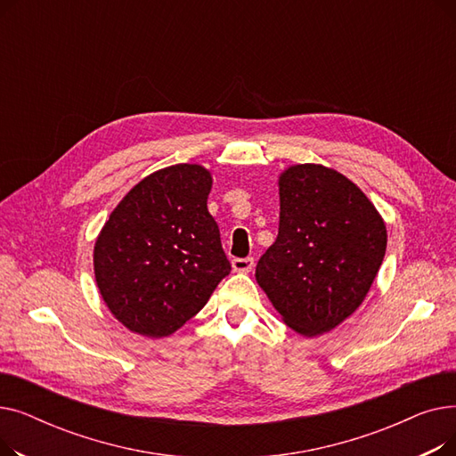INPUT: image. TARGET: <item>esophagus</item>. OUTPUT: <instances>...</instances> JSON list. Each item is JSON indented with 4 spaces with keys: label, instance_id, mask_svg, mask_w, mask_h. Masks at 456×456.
<instances>
[{
    "label": "esophagus",
    "instance_id": "34e87169",
    "mask_svg": "<svg viewBox=\"0 0 456 456\" xmlns=\"http://www.w3.org/2000/svg\"><path fill=\"white\" fill-rule=\"evenodd\" d=\"M253 265H255L253 258H234L231 262L232 272L236 273H249L253 270Z\"/></svg>",
    "mask_w": 456,
    "mask_h": 456
}]
</instances>
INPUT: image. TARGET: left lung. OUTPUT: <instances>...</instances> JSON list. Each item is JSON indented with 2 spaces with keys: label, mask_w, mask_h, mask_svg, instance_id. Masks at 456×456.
<instances>
[{
  "label": "left lung",
  "mask_w": 456,
  "mask_h": 456,
  "mask_svg": "<svg viewBox=\"0 0 456 456\" xmlns=\"http://www.w3.org/2000/svg\"><path fill=\"white\" fill-rule=\"evenodd\" d=\"M279 234L255 277L281 320L314 338L366 299L387 253V224L344 174L294 164L279 175Z\"/></svg>",
  "instance_id": "obj_1"
}]
</instances>
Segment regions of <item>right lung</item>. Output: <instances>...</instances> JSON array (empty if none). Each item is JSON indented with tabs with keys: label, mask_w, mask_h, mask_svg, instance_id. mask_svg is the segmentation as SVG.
Segmentation results:
<instances>
[{
	"label": "right lung",
	"mask_w": 456,
	"mask_h": 456,
	"mask_svg": "<svg viewBox=\"0 0 456 456\" xmlns=\"http://www.w3.org/2000/svg\"><path fill=\"white\" fill-rule=\"evenodd\" d=\"M212 172L174 164L136 183L94 244V275L110 314L166 338L207 305L231 265L208 214Z\"/></svg>",
	"instance_id": "obj_1"
}]
</instances>
